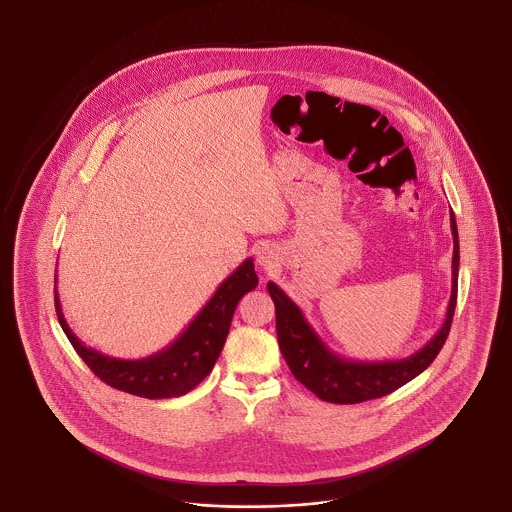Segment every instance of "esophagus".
Listing matches in <instances>:
<instances>
[{"mask_svg": "<svg viewBox=\"0 0 512 512\" xmlns=\"http://www.w3.org/2000/svg\"><path fill=\"white\" fill-rule=\"evenodd\" d=\"M255 259L259 267L270 270L278 265V251L272 245H261L255 253Z\"/></svg>", "mask_w": 512, "mask_h": 512, "instance_id": "esophagus-1", "label": "esophagus"}]
</instances>
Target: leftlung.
Segmentation results:
<instances>
[{
	"label": "left lung",
	"mask_w": 512,
	"mask_h": 512,
	"mask_svg": "<svg viewBox=\"0 0 512 512\" xmlns=\"http://www.w3.org/2000/svg\"><path fill=\"white\" fill-rule=\"evenodd\" d=\"M453 234V270H451V297L447 315L438 334L422 349L407 359L397 361H353L332 351L317 330L303 317L301 309L282 292L274 282H268V293L276 307V334L280 351L290 366L295 380L313 391L322 401L353 405L368 399L384 397L405 386L420 372L434 363L443 343L449 336L457 305L459 286V232L457 220L451 211Z\"/></svg>",
	"instance_id": "obj_1"
}]
</instances>
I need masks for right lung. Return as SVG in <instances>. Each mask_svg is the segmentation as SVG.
I'll return each instance as SVG.
<instances>
[{
    "label": "right lung",
    "instance_id": "1",
    "mask_svg": "<svg viewBox=\"0 0 512 512\" xmlns=\"http://www.w3.org/2000/svg\"><path fill=\"white\" fill-rule=\"evenodd\" d=\"M259 284L253 259H245L219 288L207 305L195 315L188 328L165 349L138 361H124L99 353L78 340L63 317L57 276H55V311L63 332L73 343L74 351L90 370L115 390L126 391L146 399L180 397L209 376L219 359L230 330L234 311L245 293Z\"/></svg>",
    "mask_w": 512,
    "mask_h": 512
}]
</instances>
